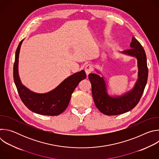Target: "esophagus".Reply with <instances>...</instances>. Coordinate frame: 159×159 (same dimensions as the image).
<instances>
[{
    "instance_id": "esophagus-1",
    "label": "esophagus",
    "mask_w": 159,
    "mask_h": 159,
    "mask_svg": "<svg viewBox=\"0 0 159 159\" xmlns=\"http://www.w3.org/2000/svg\"><path fill=\"white\" fill-rule=\"evenodd\" d=\"M93 70V67L92 66V65L90 64H88L85 66V72L87 74V75H88L90 73H91Z\"/></svg>"
}]
</instances>
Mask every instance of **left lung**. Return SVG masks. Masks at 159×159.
Wrapping results in <instances>:
<instances>
[{"label":"left lung","instance_id":"obj_1","mask_svg":"<svg viewBox=\"0 0 159 159\" xmlns=\"http://www.w3.org/2000/svg\"><path fill=\"white\" fill-rule=\"evenodd\" d=\"M129 47V49L121 53L137 58L139 68V78L131 91L123 96L111 97L107 93V87L103 77L96 74L89 75L95 104L106 115H118L131 110L137 105L143 93L148 72L146 54L142 44L134 37L132 38Z\"/></svg>","mask_w":159,"mask_h":159}]
</instances>
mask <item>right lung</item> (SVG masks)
Here are the masks:
<instances>
[{
  "mask_svg": "<svg viewBox=\"0 0 159 159\" xmlns=\"http://www.w3.org/2000/svg\"><path fill=\"white\" fill-rule=\"evenodd\" d=\"M22 41L19 43L16 52L13 69L14 83L21 101L30 110L37 114L47 116L61 114L69 105L72 94L77 85L86 78L85 71L82 70L66 78L49 93H33L22 84L18 74L19 54Z\"/></svg>",
  "mask_w": 159,
  "mask_h": 159,
  "instance_id": "add662e5",
  "label": "right lung"
}]
</instances>
